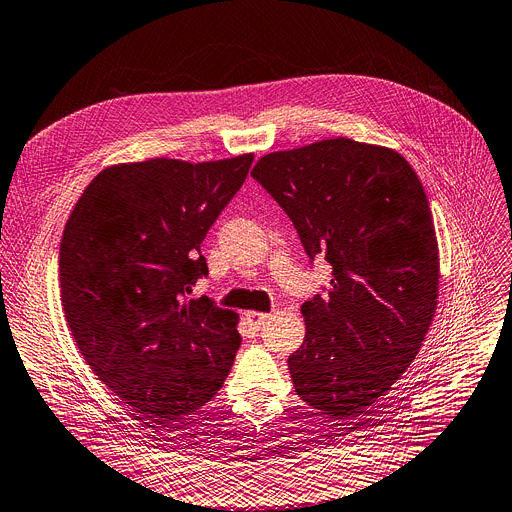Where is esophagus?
<instances>
[{"mask_svg":"<svg viewBox=\"0 0 512 512\" xmlns=\"http://www.w3.org/2000/svg\"><path fill=\"white\" fill-rule=\"evenodd\" d=\"M245 318H247V322L251 324L253 329H261L263 324H265V320L269 318V314H265V312H257V310H251V312H247V314H245Z\"/></svg>","mask_w":512,"mask_h":512,"instance_id":"34e87169","label":"esophagus"}]
</instances>
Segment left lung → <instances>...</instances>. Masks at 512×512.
I'll return each instance as SVG.
<instances>
[{"instance_id": "1", "label": "left lung", "mask_w": 512, "mask_h": 512, "mask_svg": "<svg viewBox=\"0 0 512 512\" xmlns=\"http://www.w3.org/2000/svg\"><path fill=\"white\" fill-rule=\"evenodd\" d=\"M251 175L284 208L306 255L333 267L302 304L306 337L288 359L296 394L357 421L421 349L439 296V247L423 183L386 147L329 138L261 157Z\"/></svg>"}]
</instances>
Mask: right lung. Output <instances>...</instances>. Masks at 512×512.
Listing matches in <instances>:
<instances>
[{"instance_id": "obj_1", "label": "right lung", "mask_w": 512, "mask_h": 512, "mask_svg": "<svg viewBox=\"0 0 512 512\" xmlns=\"http://www.w3.org/2000/svg\"><path fill=\"white\" fill-rule=\"evenodd\" d=\"M251 163L253 153L112 165L65 224L59 282L71 335L151 425L171 427L210 402L241 347L237 312L188 294L208 275L202 241Z\"/></svg>"}]
</instances>
